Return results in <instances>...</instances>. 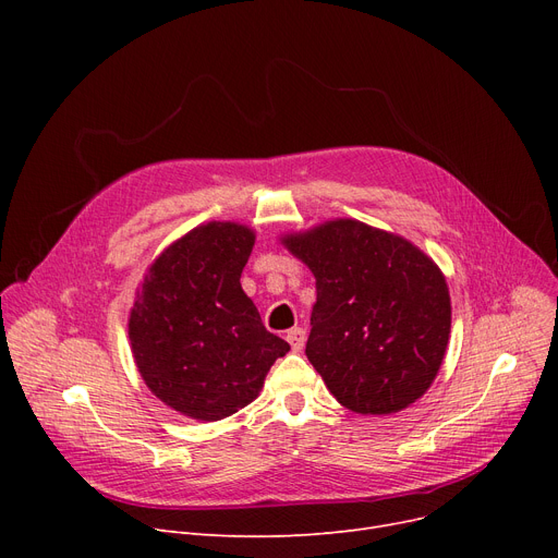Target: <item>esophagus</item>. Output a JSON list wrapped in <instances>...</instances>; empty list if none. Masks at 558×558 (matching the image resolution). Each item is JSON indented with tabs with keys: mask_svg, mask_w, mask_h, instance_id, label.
Instances as JSON below:
<instances>
[{
	"mask_svg": "<svg viewBox=\"0 0 558 558\" xmlns=\"http://www.w3.org/2000/svg\"><path fill=\"white\" fill-rule=\"evenodd\" d=\"M305 330L303 328H294V330H289L287 332V341H289V345H291V350H303V345H305Z\"/></svg>",
	"mask_w": 558,
	"mask_h": 558,
	"instance_id": "34e87169",
	"label": "esophagus"
}]
</instances>
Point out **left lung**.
I'll use <instances>...</instances> for the list:
<instances>
[{"label": "left lung", "mask_w": 558, "mask_h": 558, "mask_svg": "<svg viewBox=\"0 0 558 558\" xmlns=\"http://www.w3.org/2000/svg\"><path fill=\"white\" fill-rule=\"evenodd\" d=\"M316 278L305 355L339 404L387 416L438 375L452 305L444 271L416 244L357 219L280 234Z\"/></svg>", "instance_id": "8db88e82"}]
</instances>
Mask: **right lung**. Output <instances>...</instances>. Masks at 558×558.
I'll use <instances>...</instances> for the list:
<instances>
[{
	"label": "right lung",
	"mask_w": 558,
	"mask_h": 558,
	"mask_svg": "<svg viewBox=\"0 0 558 558\" xmlns=\"http://www.w3.org/2000/svg\"><path fill=\"white\" fill-rule=\"evenodd\" d=\"M253 246L246 223H201L171 242L135 289L129 341L137 373L187 418L213 423L240 412L289 350L242 289Z\"/></svg>",
	"instance_id": "add662e5"
}]
</instances>
